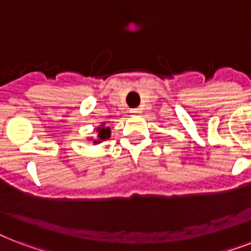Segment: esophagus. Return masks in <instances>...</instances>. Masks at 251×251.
Here are the masks:
<instances>
[{
	"mask_svg": "<svg viewBox=\"0 0 251 251\" xmlns=\"http://www.w3.org/2000/svg\"><path fill=\"white\" fill-rule=\"evenodd\" d=\"M130 113H131V114H139V113H141V109H139V108H135V109H130Z\"/></svg>",
	"mask_w": 251,
	"mask_h": 251,
	"instance_id": "1",
	"label": "esophagus"
}]
</instances>
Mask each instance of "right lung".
Here are the masks:
<instances>
[{"mask_svg": "<svg viewBox=\"0 0 251 251\" xmlns=\"http://www.w3.org/2000/svg\"><path fill=\"white\" fill-rule=\"evenodd\" d=\"M95 130H96V134H98V139L94 141L95 145H98V143L105 141V139H108L110 137V129L108 126H105V122H102L101 125L98 126Z\"/></svg>", "mask_w": 251, "mask_h": 251, "instance_id": "1", "label": "right lung"}]
</instances>
